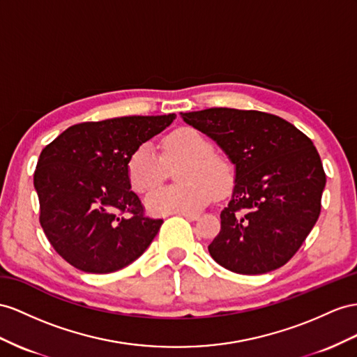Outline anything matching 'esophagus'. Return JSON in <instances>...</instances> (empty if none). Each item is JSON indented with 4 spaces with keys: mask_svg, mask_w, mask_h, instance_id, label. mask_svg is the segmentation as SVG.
<instances>
[{
    "mask_svg": "<svg viewBox=\"0 0 357 357\" xmlns=\"http://www.w3.org/2000/svg\"><path fill=\"white\" fill-rule=\"evenodd\" d=\"M179 215L185 217L187 220H191V222H195V220H197V218H199V214H193V213H179Z\"/></svg>",
    "mask_w": 357,
    "mask_h": 357,
    "instance_id": "34e87169",
    "label": "esophagus"
}]
</instances>
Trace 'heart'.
<instances>
[{"label": "heart", "instance_id": "obj_1", "mask_svg": "<svg viewBox=\"0 0 357 357\" xmlns=\"http://www.w3.org/2000/svg\"><path fill=\"white\" fill-rule=\"evenodd\" d=\"M183 162L181 185L153 192L148 200L152 214L193 213L211 197H225L235 182L231 162L214 152L213 142L193 128H179L161 142V155L149 143L137 148L126 164L128 181L135 193L148 195L165 180L168 169Z\"/></svg>", "mask_w": 357, "mask_h": 357}]
</instances>
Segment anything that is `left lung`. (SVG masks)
<instances>
[{"instance_id":"obj_1","label":"left lung","mask_w":357,"mask_h":357,"mask_svg":"<svg viewBox=\"0 0 357 357\" xmlns=\"http://www.w3.org/2000/svg\"><path fill=\"white\" fill-rule=\"evenodd\" d=\"M181 116L215 140L236 167L222 229L208 245L214 261L238 274L285 266L321 213L326 173L312 140L285 119L255 109Z\"/></svg>"}]
</instances>
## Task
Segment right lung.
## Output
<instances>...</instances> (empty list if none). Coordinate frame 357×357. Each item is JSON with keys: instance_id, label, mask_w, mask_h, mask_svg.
Segmentation results:
<instances>
[{"instance_id": "right-lung-1", "label": "right lung", "mask_w": 357, "mask_h": 357, "mask_svg": "<svg viewBox=\"0 0 357 357\" xmlns=\"http://www.w3.org/2000/svg\"><path fill=\"white\" fill-rule=\"evenodd\" d=\"M175 114L126 116L69 126L40 152L34 170L39 222L60 257L86 273H113L135 261L162 218L146 209L126 164Z\"/></svg>"}]
</instances>
